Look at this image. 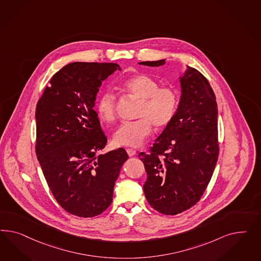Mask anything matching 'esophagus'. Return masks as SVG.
I'll return each mask as SVG.
<instances>
[{
	"label": "esophagus",
	"mask_w": 261,
	"mask_h": 261,
	"mask_svg": "<svg viewBox=\"0 0 261 261\" xmlns=\"http://www.w3.org/2000/svg\"><path fill=\"white\" fill-rule=\"evenodd\" d=\"M126 152L129 157H133V156L136 155V150L132 149V148H127Z\"/></svg>",
	"instance_id": "obj_1"
}]
</instances>
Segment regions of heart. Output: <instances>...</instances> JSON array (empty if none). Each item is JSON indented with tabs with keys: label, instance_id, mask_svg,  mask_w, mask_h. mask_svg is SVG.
I'll use <instances>...</instances> for the list:
<instances>
[{
	"label": "heart",
	"instance_id": "b5f03b06",
	"mask_svg": "<svg viewBox=\"0 0 261 261\" xmlns=\"http://www.w3.org/2000/svg\"><path fill=\"white\" fill-rule=\"evenodd\" d=\"M120 88L139 99L135 121L125 122L115 132L113 141L118 146L138 147L151 134L152 124L156 128L167 126L178 108L179 96L169 87H160L158 81L144 73H137L125 79ZM96 112L100 119L112 123L116 119V99L110 93L99 96Z\"/></svg>",
	"mask_w": 261,
	"mask_h": 261
}]
</instances>
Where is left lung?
<instances>
[{"mask_svg": "<svg viewBox=\"0 0 261 261\" xmlns=\"http://www.w3.org/2000/svg\"><path fill=\"white\" fill-rule=\"evenodd\" d=\"M159 67L166 60L140 62ZM181 99L171 122L142 152L147 179L143 191L160 214L175 215L200 200L214 174L219 154L217 103L207 79L187 67L180 76Z\"/></svg>", "mask_w": 261, "mask_h": 261, "instance_id": "8db88e82", "label": "left lung"}]
</instances>
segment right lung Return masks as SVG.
I'll use <instances>...</instances> for the list:
<instances>
[{
    "instance_id": "obj_1",
    "label": "right lung",
    "mask_w": 261,
    "mask_h": 261,
    "mask_svg": "<svg viewBox=\"0 0 261 261\" xmlns=\"http://www.w3.org/2000/svg\"><path fill=\"white\" fill-rule=\"evenodd\" d=\"M116 63L73 62L57 71L40 97L35 151L47 186L69 214L94 217L113 201L114 186L128 159L123 148L97 155L107 143L94 110L103 80Z\"/></svg>"
}]
</instances>
